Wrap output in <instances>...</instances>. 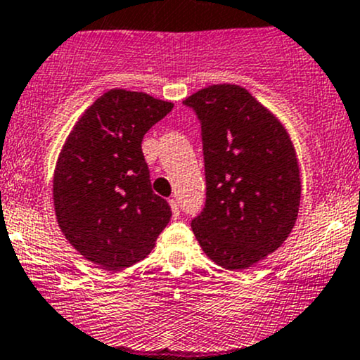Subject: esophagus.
<instances>
[{
  "mask_svg": "<svg viewBox=\"0 0 360 360\" xmlns=\"http://www.w3.org/2000/svg\"><path fill=\"white\" fill-rule=\"evenodd\" d=\"M169 206H172V211H173V216H180V206H179V200L175 199V197H172V199H168Z\"/></svg>",
  "mask_w": 360,
  "mask_h": 360,
  "instance_id": "34e87169",
  "label": "esophagus"
}]
</instances>
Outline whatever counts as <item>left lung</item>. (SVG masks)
Listing matches in <instances>:
<instances>
[{"label":"left lung","instance_id":"obj_1","mask_svg":"<svg viewBox=\"0 0 360 360\" xmlns=\"http://www.w3.org/2000/svg\"><path fill=\"white\" fill-rule=\"evenodd\" d=\"M200 122L206 204L192 231L206 256L240 271L287 240L300 204L295 149L243 87L218 84L184 101Z\"/></svg>","mask_w":360,"mask_h":360}]
</instances>
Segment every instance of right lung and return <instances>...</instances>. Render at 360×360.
<instances>
[{
    "label": "right lung",
    "instance_id": "1",
    "mask_svg": "<svg viewBox=\"0 0 360 360\" xmlns=\"http://www.w3.org/2000/svg\"><path fill=\"white\" fill-rule=\"evenodd\" d=\"M173 104L111 89L75 123L58 158V225L84 257L104 269L142 261L169 223L172 207L150 188L142 139Z\"/></svg>",
    "mask_w": 360,
    "mask_h": 360
}]
</instances>
